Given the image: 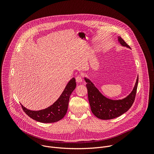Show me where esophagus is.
I'll return each instance as SVG.
<instances>
[{"instance_id": "obj_1", "label": "esophagus", "mask_w": 154, "mask_h": 154, "mask_svg": "<svg viewBox=\"0 0 154 154\" xmlns=\"http://www.w3.org/2000/svg\"><path fill=\"white\" fill-rule=\"evenodd\" d=\"M75 80L77 83H80L83 81V77L81 75H78L75 77Z\"/></svg>"}]
</instances>
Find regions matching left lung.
<instances>
[{"instance_id": "1", "label": "left lung", "mask_w": 154, "mask_h": 154, "mask_svg": "<svg viewBox=\"0 0 154 154\" xmlns=\"http://www.w3.org/2000/svg\"><path fill=\"white\" fill-rule=\"evenodd\" d=\"M118 40L122 46L130 48L121 37H118ZM85 80L87 83L88 97L91 112L97 118L100 119H111L120 116L128 110L135 101L138 83V77L131 93L127 97L117 100L105 97L90 80L86 78Z\"/></svg>"}]
</instances>
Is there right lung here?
I'll return each mask as SVG.
<instances>
[{
    "instance_id": "obj_1",
    "label": "right lung",
    "mask_w": 154,
    "mask_h": 154,
    "mask_svg": "<svg viewBox=\"0 0 154 154\" xmlns=\"http://www.w3.org/2000/svg\"><path fill=\"white\" fill-rule=\"evenodd\" d=\"M76 86L75 79L72 78L66 86L63 92L51 106L39 111H32L22 106L23 111L32 119L42 123H52L61 120L68 110L69 97Z\"/></svg>"
}]
</instances>
